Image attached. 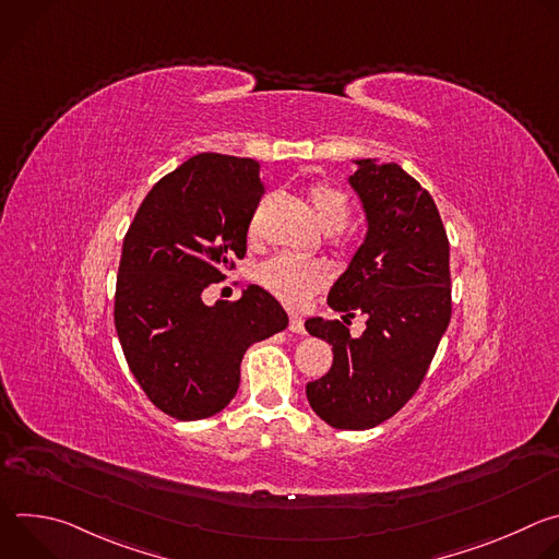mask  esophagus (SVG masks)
<instances>
[{"label": "esophagus", "instance_id": "34e87169", "mask_svg": "<svg viewBox=\"0 0 559 559\" xmlns=\"http://www.w3.org/2000/svg\"><path fill=\"white\" fill-rule=\"evenodd\" d=\"M289 332H294V334H305V323H302V318H300L298 313H292V316H289Z\"/></svg>", "mask_w": 559, "mask_h": 559}]
</instances>
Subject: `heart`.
<instances>
[{
    "instance_id": "heart-1",
    "label": "heart",
    "mask_w": 559,
    "mask_h": 559,
    "mask_svg": "<svg viewBox=\"0 0 559 559\" xmlns=\"http://www.w3.org/2000/svg\"><path fill=\"white\" fill-rule=\"evenodd\" d=\"M309 199L318 223L325 229H343L349 218L347 197L332 186H313ZM259 283L287 302H302L316 287L328 281V270L318 261H305L289 254L274 257L257 270Z\"/></svg>"
}]
</instances>
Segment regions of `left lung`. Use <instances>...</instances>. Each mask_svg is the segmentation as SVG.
<instances>
[{
  "mask_svg": "<svg viewBox=\"0 0 559 559\" xmlns=\"http://www.w3.org/2000/svg\"><path fill=\"white\" fill-rule=\"evenodd\" d=\"M347 179L367 234L328 305L347 323L367 316L354 338L341 321L307 318L305 330L332 345V369L307 384V401L334 429H371L420 386L451 321L449 241L431 194L401 166L356 158Z\"/></svg>",
  "mask_w": 559,
  "mask_h": 559,
  "instance_id": "obj_1",
  "label": "left lung"
}]
</instances>
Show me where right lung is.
I'll return each instance as SVG.
<instances>
[{"mask_svg": "<svg viewBox=\"0 0 559 559\" xmlns=\"http://www.w3.org/2000/svg\"><path fill=\"white\" fill-rule=\"evenodd\" d=\"M261 194L254 158L203 152L154 183L123 238L115 328L145 395L177 420L225 409L246 349L289 323L259 285L234 302H203L231 259L246 257Z\"/></svg>", "mask_w": 559, "mask_h": 559, "instance_id": "1", "label": "right lung"}]
</instances>
